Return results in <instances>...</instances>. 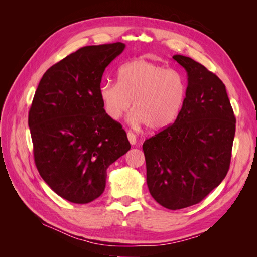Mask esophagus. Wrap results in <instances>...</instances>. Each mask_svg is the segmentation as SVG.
<instances>
[{
  "instance_id": "obj_1",
  "label": "esophagus",
  "mask_w": 257,
  "mask_h": 257,
  "mask_svg": "<svg viewBox=\"0 0 257 257\" xmlns=\"http://www.w3.org/2000/svg\"><path fill=\"white\" fill-rule=\"evenodd\" d=\"M127 138H128V142L131 143V145H135L137 143L136 136L132 133V132H127Z\"/></svg>"
}]
</instances>
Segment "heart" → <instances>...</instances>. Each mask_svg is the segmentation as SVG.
Here are the masks:
<instances>
[{
	"label": "heart",
	"mask_w": 257,
	"mask_h": 257,
	"mask_svg": "<svg viewBox=\"0 0 257 257\" xmlns=\"http://www.w3.org/2000/svg\"><path fill=\"white\" fill-rule=\"evenodd\" d=\"M188 87L184 77L175 69L136 59L118 71V82L104 81L98 96L105 113L119 120L133 103L130 121L162 131L177 121L185 103Z\"/></svg>",
	"instance_id": "1"
}]
</instances>
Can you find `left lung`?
I'll return each instance as SVG.
<instances>
[{
  "mask_svg": "<svg viewBox=\"0 0 257 257\" xmlns=\"http://www.w3.org/2000/svg\"><path fill=\"white\" fill-rule=\"evenodd\" d=\"M175 61L188 73V92L177 121L143 145L147 184L161 206L178 210L200 203L226 177L236 118L222 80L189 57Z\"/></svg>",
  "mask_w": 257,
  "mask_h": 257,
  "instance_id": "left-lung-1",
  "label": "left lung"
}]
</instances>
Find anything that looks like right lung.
<instances>
[{"mask_svg": "<svg viewBox=\"0 0 257 257\" xmlns=\"http://www.w3.org/2000/svg\"><path fill=\"white\" fill-rule=\"evenodd\" d=\"M122 43L85 46L47 69L29 111L34 162L59 196L88 204L102 195L107 168L130 149L122 125L98 96L105 68Z\"/></svg>", "mask_w": 257, "mask_h": 257, "instance_id": "1", "label": "right lung"}]
</instances>
